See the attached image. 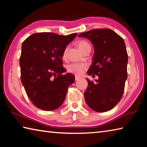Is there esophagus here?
I'll return each mask as SVG.
<instances>
[{"label": "esophagus", "instance_id": "esophagus-1", "mask_svg": "<svg viewBox=\"0 0 147 147\" xmlns=\"http://www.w3.org/2000/svg\"><path fill=\"white\" fill-rule=\"evenodd\" d=\"M80 78L79 76H75V80L76 81H78V80H80Z\"/></svg>", "mask_w": 147, "mask_h": 147}]
</instances>
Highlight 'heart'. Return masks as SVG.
Here are the masks:
<instances>
[{
    "instance_id": "obj_1",
    "label": "heart",
    "mask_w": 147,
    "mask_h": 147,
    "mask_svg": "<svg viewBox=\"0 0 147 147\" xmlns=\"http://www.w3.org/2000/svg\"><path fill=\"white\" fill-rule=\"evenodd\" d=\"M78 48L82 51H83L87 47L90 46L88 42L84 40L80 41L77 43ZM67 51V48H66L64 50L63 53V58H65L66 57ZM88 68V65L86 63H72L67 65V70L71 73H73L76 75H81L84 73V72Z\"/></svg>"
}]
</instances>
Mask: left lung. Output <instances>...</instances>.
Returning <instances> with one entry per match:
<instances>
[{
	"mask_svg": "<svg viewBox=\"0 0 147 147\" xmlns=\"http://www.w3.org/2000/svg\"><path fill=\"white\" fill-rule=\"evenodd\" d=\"M90 40L94 56L88 75L98 76L95 82L87 78L84 97L89 107L105 112L115 107L123 96L127 78L128 54L123 39L112 30L94 29L78 35Z\"/></svg>",
	"mask_w": 147,
	"mask_h": 147,
	"instance_id": "8db88e82",
	"label": "left lung"
}]
</instances>
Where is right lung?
I'll use <instances>...</instances> for the list:
<instances>
[{"label":"right lung","instance_id":"obj_1","mask_svg":"<svg viewBox=\"0 0 147 147\" xmlns=\"http://www.w3.org/2000/svg\"><path fill=\"white\" fill-rule=\"evenodd\" d=\"M76 33L60 36L51 32L35 33L23 41L20 57L21 82L28 98L45 111L58 108L68 87L74 82L62 65L63 53Z\"/></svg>","mask_w":147,"mask_h":147}]
</instances>
